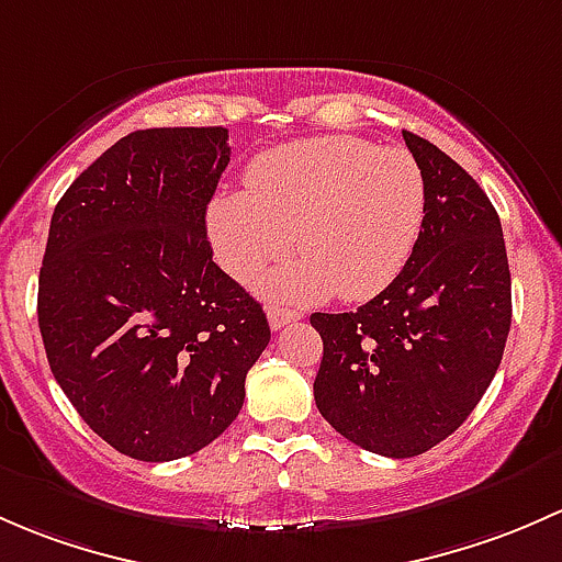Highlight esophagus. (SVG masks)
<instances>
[{"mask_svg":"<svg viewBox=\"0 0 562 562\" xmlns=\"http://www.w3.org/2000/svg\"><path fill=\"white\" fill-rule=\"evenodd\" d=\"M300 316H303V314H300V311L281 308V305H270V308H268V322H270V327H273V329L286 327L289 322H297Z\"/></svg>","mask_w":562,"mask_h":562,"instance_id":"obj_1","label":"esophagus"}]
</instances>
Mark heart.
<instances>
[{"mask_svg":"<svg viewBox=\"0 0 562 562\" xmlns=\"http://www.w3.org/2000/svg\"><path fill=\"white\" fill-rule=\"evenodd\" d=\"M422 218L425 178L406 148L333 135L257 156L246 192L211 202L207 233L222 268L246 283L286 257L294 235L305 259L268 281L273 297L368 300L406 268Z\"/></svg>","mask_w":562,"mask_h":562,"instance_id":"b5f03b06","label":"heart"}]
</instances>
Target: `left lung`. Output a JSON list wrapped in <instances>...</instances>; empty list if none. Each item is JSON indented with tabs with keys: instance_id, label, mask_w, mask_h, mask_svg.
Here are the masks:
<instances>
[{
	"instance_id": "obj_1",
	"label": "left lung",
	"mask_w": 562,
	"mask_h": 562,
	"mask_svg": "<svg viewBox=\"0 0 562 562\" xmlns=\"http://www.w3.org/2000/svg\"><path fill=\"white\" fill-rule=\"evenodd\" d=\"M425 178V218L406 268L349 314H314L324 355L316 408L357 447L416 457L468 419L503 360L512 273L501 218L460 165L403 132Z\"/></svg>"
}]
</instances>
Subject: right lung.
<instances>
[{"label": "right lung", "instance_id": "1", "mask_svg": "<svg viewBox=\"0 0 562 562\" xmlns=\"http://www.w3.org/2000/svg\"><path fill=\"white\" fill-rule=\"evenodd\" d=\"M227 137L224 126L132 132L50 218L37 322L54 379L102 441L143 462L222 436L270 344L262 305L207 243Z\"/></svg>", "mask_w": 562, "mask_h": 562}]
</instances>
